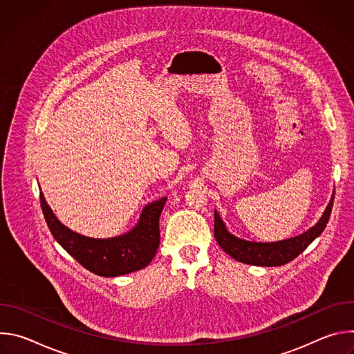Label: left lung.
I'll use <instances>...</instances> for the list:
<instances>
[{
    "mask_svg": "<svg viewBox=\"0 0 354 354\" xmlns=\"http://www.w3.org/2000/svg\"><path fill=\"white\" fill-rule=\"evenodd\" d=\"M333 196L335 192L330 197L329 205L326 206L322 217L319 221L311 227L308 231L302 232L297 236L283 239V241H276V242H254V241H246L235 236L227 230L225 223L214 210V236L218 245L223 248L224 252L234 258L238 262L246 263V265H254V266H281L292 259H295L302 250L307 249V246L318 238L322 231L325 230L332 206H333Z\"/></svg>",
    "mask_w": 354,
    "mask_h": 354,
    "instance_id": "left-lung-1",
    "label": "left lung"
}]
</instances>
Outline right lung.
Instances as JSON below:
<instances>
[{
  "mask_svg": "<svg viewBox=\"0 0 354 354\" xmlns=\"http://www.w3.org/2000/svg\"><path fill=\"white\" fill-rule=\"evenodd\" d=\"M167 197L148 203L136 227L113 238H89L74 232L59 221L40 193V205L55 239L89 272L102 277H116L137 272L154 259L160 246V216Z\"/></svg>",
  "mask_w": 354,
  "mask_h": 354,
  "instance_id": "1",
  "label": "right lung"
}]
</instances>
